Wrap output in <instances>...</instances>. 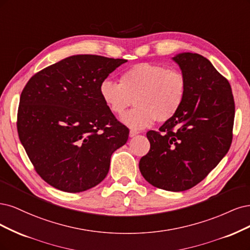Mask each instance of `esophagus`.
I'll return each mask as SVG.
<instances>
[{"instance_id": "obj_1", "label": "esophagus", "mask_w": 250, "mask_h": 250, "mask_svg": "<svg viewBox=\"0 0 250 250\" xmlns=\"http://www.w3.org/2000/svg\"><path fill=\"white\" fill-rule=\"evenodd\" d=\"M138 134H139L138 131H135V130L130 131V137H135L136 135H138Z\"/></svg>"}]
</instances>
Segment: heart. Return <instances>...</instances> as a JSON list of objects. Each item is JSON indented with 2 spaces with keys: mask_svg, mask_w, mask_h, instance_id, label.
I'll return each mask as SVG.
<instances>
[{
  "mask_svg": "<svg viewBox=\"0 0 250 250\" xmlns=\"http://www.w3.org/2000/svg\"><path fill=\"white\" fill-rule=\"evenodd\" d=\"M186 92V79L180 70L148 62L125 69L119 84L107 79L100 85L103 102L115 115L124 114L134 103L136 107L122 117V122L135 130L149 126L155 119L166 123L173 118Z\"/></svg>",
  "mask_w": 250,
  "mask_h": 250,
  "instance_id": "b5f03b06",
  "label": "heart"
}]
</instances>
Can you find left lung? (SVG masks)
<instances>
[{"label":"left lung","mask_w":250,"mask_h":250,"mask_svg":"<svg viewBox=\"0 0 250 250\" xmlns=\"http://www.w3.org/2000/svg\"><path fill=\"white\" fill-rule=\"evenodd\" d=\"M172 60L186 79V98L159 132L146 133L150 149L139 169L152 186L179 192L203 181L227 155L235 102L228 80L204 56L181 53Z\"/></svg>","instance_id":"left-lung-1"}]
</instances>
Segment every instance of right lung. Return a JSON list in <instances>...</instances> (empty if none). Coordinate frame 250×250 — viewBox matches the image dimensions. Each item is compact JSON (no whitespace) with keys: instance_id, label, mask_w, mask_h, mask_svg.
<instances>
[{"instance_id":"1","label":"right lung","mask_w":250,"mask_h":250,"mask_svg":"<svg viewBox=\"0 0 250 250\" xmlns=\"http://www.w3.org/2000/svg\"><path fill=\"white\" fill-rule=\"evenodd\" d=\"M125 59L70 56L38 71L23 88L18 133L36 172L54 188L83 192L108 174L128 128L103 102L100 85Z\"/></svg>"}]
</instances>
